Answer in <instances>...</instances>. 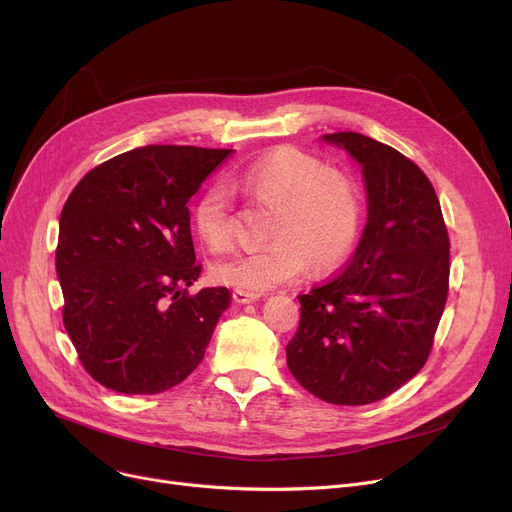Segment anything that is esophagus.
<instances>
[{
  "instance_id": "esophagus-1",
  "label": "esophagus",
  "mask_w": 512,
  "mask_h": 512,
  "mask_svg": "<svg viewBox=\"0 0 512 512\" xmlns=\"http://www.w3.org/2000/svg\"><path fill=\"white\" fill-rule=\"evenodd\" d=\"M232 299L240 305H247V303H255L259 299V294H253V292H245V290H234L232 292Z\"/></svg>"
}]
</instances>
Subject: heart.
Masks as SVG:
<instances>
[{
  "mask_svg": "<svg viewBox=\"0 0 512 512\" xmlns=\"http://www.w3.org/2000/svg\"><path fill=\"white\" fill-rule=\"evenodd\" d=\"M232 184L274 213L257 249L236 251L211 265L218 284L245 292H265L297 280L309 263L313 272L336 265L359 230V191L342 172L326 170L297 149H274L234 170ZM193 228L211 251L232 240L230 201L222 186H207L193 205Z\"/></svg>",
  "mask_w": 512,
  "mask_h": 512,
  "instance_id": "heart-1",
  "label": "heart"
}]
</instances>
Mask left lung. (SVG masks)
<instances>
[{
    "instance_id": "left-lung-1",
    "label": "left lung",
    "mask_w": 512,
    "mask_h": 512,
    "mask_svg": "<svg viewBox=\"0 0 512 512\" xmlns=\"http://www.w3.org/2000/svg\"><path fill=\"white\" fill-rule=\"evenodd\" d=\"M361 168L367 222L344 272L301 294L286 346L297 382L332 405H369L425 365L448 297L450 242L432 182L359 132L324 134Z\"/></svg>"
}]
</instances>
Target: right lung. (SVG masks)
I'll list each match as a JSON object with an SVG mask.
<instances>
[{
	"instance_id": "add662e5",
	"label": "right lung",
	"mask_w": 512,
	"mask_h": 512,
	"mask_svg": "<svg viewBox=\"0 0 512 512\" xmlns=\"http://www.w3.org/2000/svg\"><path fill=\"white\" fill-rule=\"evenodd\" d=\"M232 149L147 145L107 159L70 193L56 270L64 326L91 378L120 394L174 388L230 307L201 274L188 201Z\"/></svg>"
}]
</instances>
